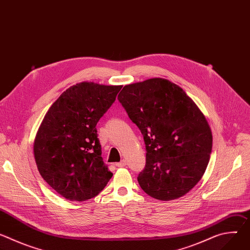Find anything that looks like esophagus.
<instances>
[{"instance_id":"obj_1","label":"esophagus","mask_w":250,"mask_h":250,"mask_svg":"<svg viewBox=\"0 0 250 250\" xmlns=\"http://www.w3.org/2000/svg\"><path fill=\"white\" fill-rule=\"evenodd\" d=\"M125 165H126V162H125V160H122L121 162L116 163V166H117V167H125Z\"/></svg>"}]
</instances>
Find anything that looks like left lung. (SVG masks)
Here are the masks:
<instances>
[{"label":"left lung","mask_w":250,"mask_h":250,"mask_svg":"<svg viewBox=\"0 0 250 250\" xmlns=\"http://www.w3.org/2000/svg\"><path fill=\"white\" fill-rule=\"evenodd\" d=\"M118 100L144 135L146 164L138 174L148 196L171 201L203 177L212 147L210 127L181 87L163 78L125 85Z\"/></svg>","instance_id":"left-lung-1"}]
</instances>
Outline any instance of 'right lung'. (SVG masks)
I'll return each instance as SVG.
<instances>
[{
    "instance_id": "obj_1",
    "label": "right lung",
    "mask_w": 250,
    "mask_h": 250,
    "mask_svg": "<svg viewBox=\"0 0 250 250\" xmlns=\"http://www.w3.org/2000/svg\"><path fill=\"white\" fill-rule=\"evenodd\" d=\"M123 86L81 82L51 104L33 142L35 163L45 182L63 198L96 197L113 173L101 156L97 123Z\"/></svg>"
}]
</instances>
